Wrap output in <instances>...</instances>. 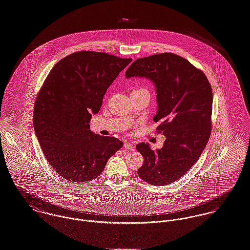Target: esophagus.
Masks as SVG:
<instances>
[{
	"mask_svg": "<svg viewBox=\"0 0 250 250\" xmlns=\"http://www.w3.org/2000/svg\"><path fill=\"white\" fill-rule=\"evenodd\" d=\"M124 148L127 149V150H130V151H132V150L135 149V148H134V145L131 144V143H129V142H125V143H124Z\"/></svg>",
	"mask_w": 250,
	"mask_h": 250,
	"instance_id": "obj_1",
	"label": "esophagus"
}]
</instances>
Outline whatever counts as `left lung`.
Instances as JSON below:
<instances>
[{
  "instance_id": "obj_1",
  "label": "left lung",
  "mask_w": 250,
  "mask_h": 250,
  "mask_svg": "<svg viewBox=\"0 0 250 250\" xmlns=\"http://www.w3.org/2000/svg\"><path fill=\"white\" fill-rule=\"evenodd\" d=\"M126 77L150 79L157 90L159 133L166 136L161 149L153 151L141 142L136 150L144 162L137 174L153 185L175 182L198 161L211 134L213 94L205 73L182 56L164 52L137 59Z\"/></svg>"
}]
</instances>
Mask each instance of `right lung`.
Instances as JSON below:
<instances>
[{
	"mask_svg": "<svg viewBox=\"0 0 250 250\" xmlns=\"http://www.w3.org/2000/svg\"><path fill=\"white\" fill-rule=\"evenodd\" d=\"M131 62L82 50L61 59L46 76L35 101L33 127L45 159L67 181L95 179L122 147L116 137L93 134L90 121L108 88Z\"/></svg>",
	"mask_w": 250,
	"mask_h": 250,
	"instance_id": "add662e5",
	"label": "right lung"
}]
</instances>
